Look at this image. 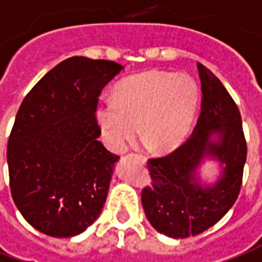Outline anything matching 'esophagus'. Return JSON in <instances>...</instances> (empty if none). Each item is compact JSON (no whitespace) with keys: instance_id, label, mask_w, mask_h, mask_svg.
<instances>
[{"instance_id":"1","label":"esophagus","mask_w":262,"mask_h":262,"mask_svg":"<svg viewBox=\"0 0 262 262\" xmlns=\"http://www.w3.org/2000/svg\"><path fill=\"white\" fill-rule=\"evenodd\" d=\"M129 156H132V157H136L137 160H139V162H140V163H146V157L142 156V155H137V153H130V155H129Z\"/></svg>"}]
</instances>
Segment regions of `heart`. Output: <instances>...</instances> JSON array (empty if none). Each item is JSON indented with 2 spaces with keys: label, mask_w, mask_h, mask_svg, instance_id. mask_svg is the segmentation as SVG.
I'll return each mask as SVG.
<instances>
[{
  "label": "heart",
  "mask_w": 262,
  "mask_h": 262,
  "mask_svg": "<svg viewBox=\"0 0 262 262\" xmlns=\"http://www.w3.org/2000/svg\"><path fill=\"white\" fill-rule=\"evenodd\" d=\"M197 99L190 76L151 69L118 83L115 99L96 107V120L106 144L115 151H122L140 132L150 150L164 153L184 140Z\"/></svg>",
  "instance_id": "1"
}]
</instances>
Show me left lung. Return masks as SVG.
I'll list each match as a JSON object with an SVG mask.
<instances>
[{"label":"left lung","instance_id":"obj_1","mask_svg":"<svg viewBox=\"0 0 262 262\" xmlns=\"http://www.w3.org/2000/svg\"><path fill=\"white\" fill-rule=\"evenodd\" d=\"M201 80V111L194 130L174 151L147 160L150 184L142 204L150 224L171 238L197 235L220 221L241 190L247 142L238 106L215 75L197 62ZM217 133L222 139L213 142ZM204 156L225 164L213 186H201L195 170Z\"/></svg>","mask_w":262,"mask_h":262}]
</instances>
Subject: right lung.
<instances>
[{"instance_id":"right-lung-1","label":"right lung","mask_w":262,"mask_h":262,"mask_svg":"<svg viewBox=\"0 0 262 262\" xmlns=\"http://www.w3.org/2000/svg\"><path fill=\"white\" fill-rule=\"evenodd\" d=\"M122 69L113 61L72 56L24 98L7 162L12 200L38 231L74 237L99 217L119 156L98 139L96 107Z\"/></svg>"}]
</instances>
